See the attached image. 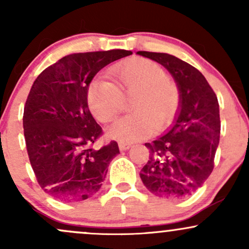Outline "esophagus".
Wrapping results in <instances>:
<instances>
[{
	"mask_svg": "<svg viewBox=\"0 0 249 249\" xmlns=\"http://www.w3.org/2000/svg\"><path fill=\"white\" fill-rule=\"evenodd\" d=\"M118 146H119V150H121V151H126L131 147V145L126 144V142H119Z\"/></svg>",
	"mask_w": 249,
	"mask_h": 249,
	"instance_id": "1",
	"label": "esophagus"
}]
</instances>
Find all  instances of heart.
<instances>
[{
    "label": "heart",
    "instance_id": "b5f03b06",
    "mask_svg": "<svg viewBox=\"0 0 249 249\" xmlns=\"http://www.w3.org/2000/svg\"><path fill=\"white\" fill-rule=\"evenodd\" d=\"M112 83L93 79L87 91L92 115L102 123L116 118L123 98H130L132 113L122 117L108 128V137L121 142L147 138L154 131L166 128L176 118L180 107V90L158 63L136 58L121 63L110 70Z\"/></svg>",
    "mask_w": 249,
    "mask_h": 249
}]
</instances>
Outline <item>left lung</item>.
<instances>
[{
	"label": "left lung",
	"instance_id": "left-lung-1",
	"mask_svg": "<svg viewBox=\"0 0 249 249\" xmlns=\"http://www.w3.org/2000/svg\"><path fill=\"white\" fill-rule=\"evenodd\" d=\"M137 53L161 64L180 90V107L173 126L166 134L145 144L150 157L142 168V181L160 198H187L213 171L220 139L218 98L202 73L178 57L148 51Z\"/></svg>",
	"mask_w": 249,
	"mask_h": 249
}]
</instances>
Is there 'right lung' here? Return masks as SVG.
Returning <instances> with one entry per match:
<instances>
[{
    "mask_svg": "<svg viewBox=\"0 0 249 249\" xmlns=\"http://www.w3.org/2000/svg\"><path fill=\"white\" fill-rule=\"evenodd\" d=\"M127 50L68 55L43 70L25 102L23 128L37 182L61 201H82L97 193L110 161L119 153L111 142L95 150L103 133L89 110L87 91L99 70Z\"/></svg>",
    "mask_w": 249,
    "mask_h": 249,
    "instance_id": "obj_1",
    "label": "right lung"
}]
</instances>
